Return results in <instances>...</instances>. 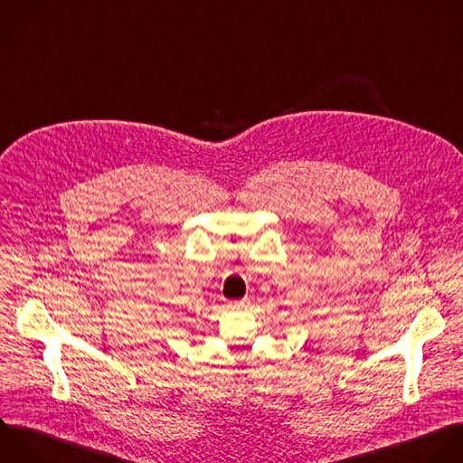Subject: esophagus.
<instances>
[{"mask_svg": "<svg viewBox=\"0 0 463 463\" xmlns=\"http://www.w3.org/2000/svg\"><path fill=\"white\" fill-rule=\"evenodd\" d=\"M241 307H245V301H236L231 305V308H241Z\"/></svg>", "mask_w": 463, "mask_h": 463, "instance_id": "obj_1", "label": "esophagus"}]
</instances>
